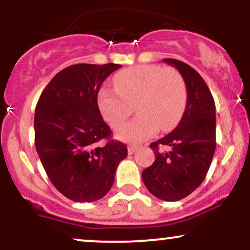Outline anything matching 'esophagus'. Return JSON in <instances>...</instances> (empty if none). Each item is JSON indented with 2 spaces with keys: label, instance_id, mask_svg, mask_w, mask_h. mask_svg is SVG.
I'll return each instance as SVG.
<instances>
[{
  "label": "esophagus",
  "instance_id": "1",
  "mask_svg": "<svg viewBox=\"0 0 250 250\" xmlns=\"http://www.w3.org/2000/svg\"><path fill=\"white\" fill-rule=\"evenodd\" d=\"M137 150V147L136 146H134V145H130V146H128V154H134L135 151Z\"/></svg>",
  "mask_w": 250,
  "mask_h": 250
}]
</instances>
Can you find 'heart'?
<instances>
[{
  "label": "heart",
  "instance_id": "1",
  "mask_svg": "<svg viewBox=\"0 0 250 250\" xmlns=\"http://www.w3.org/2000/svg\"><path fill=\"white\" fill-rule=\"evenodd\" d=\"M116 89L103 88L99 107L103 117L117 128L136 108L135 119L116 131L117 139L137 143L159 130L173 129L182 116L187 88L177 70L157 64H142L120 71L114 80Z\"/></svg>",
  "mask_w": 250,
  "mask_h": 250
}]
</instances>
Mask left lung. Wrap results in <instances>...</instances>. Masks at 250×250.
<instances>
[{
    "label": "left lung",
    "instance_id": "8db88e82",
    "mask_svg": "<svg viewBox=\"0 0 250 250\" xmlns=\"http://www.w3.org/2000/svg\"><path fill=\"white\" fill-rule=\"evenodd\" d=\"M163 62L182 75L187 103L177 127L150 145L155 161L142 171V180L157 199L179 201L199 187L211 165L216 148L215 102L207 83L194 68L174 59ZM161 146L167 150L161 151Z\"/></svg>",
    "mask_w": 250,
    "mask_h": 250
}]
</instances>
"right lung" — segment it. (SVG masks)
<instances>
[{"instance_id":"right-lung-1","label":"right lung","mask_w":250,"mask_h":250,"mask_svg":"<svg viewBox=\"0 0 250 250\" xmlns=\"http://www.w3.org/2000/svg\"><path fill=\"white\" fill-rule=\"evenodd\" d=\"M121 64L80 63L57 73L35 109V147L57 190L75 202H94L110 190L127 146L110 139L97 94Z\"/></svg>"}]
</instances>
